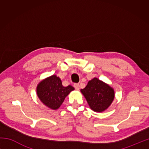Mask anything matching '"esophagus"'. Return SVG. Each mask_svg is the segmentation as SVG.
<instances>
[{
	"mask_svg": "<svg viewBox=\"0 0 149 149\" xmlns=\"http://www.w3.org/2000/svg\"><path fill=\"white\" fill-rule=\"evenodd\" d=\"M74 87L75 88V89H76V90L79 89V84H75L74 85Z\"/></svg>",
	"mask_w": 149,
	"mask_h": 149,
	"instance_id": "esophagus-1",
	"label": "esophagus"
}]
</instances>
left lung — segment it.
<instances>
[{
  "label": "left lung",
  "instance_id": "left-lung-1",
  "mask_svg": "<svg viewBox=\"0 0 149 149\" xmlns=\"http://www.w3.org/2000/svg\"><path fill=\"white\" fill-rule=\"evenodd\" d=\"M81 92L84 95L90 108L95 112H100L107 109L114 99V91L112 88L96 77L89 81Z\"/></svg>",
  "mask_w": 149,
  "mask_h": 149
}]
</instances>
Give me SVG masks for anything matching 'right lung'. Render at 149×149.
<instances>
[{
  "mask_svg": "<svg viewBox=\"0 0 149 149\" xmlns=\"http://www.w3.org/2000/svg\"><path fill=\"white\" fill-rule=\"evenodd\" d=\"M73 90L74 88L72 85L64 87L58 77L52 75L39 83L37 87V93L44 104L51 109L56 110Z\"/></svg>",
  "mask_w": 149,
  "mask_h": 149,
  "instance_id": "add662e5",
  "label": "right lung"
}]
</instances>
